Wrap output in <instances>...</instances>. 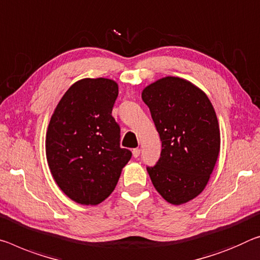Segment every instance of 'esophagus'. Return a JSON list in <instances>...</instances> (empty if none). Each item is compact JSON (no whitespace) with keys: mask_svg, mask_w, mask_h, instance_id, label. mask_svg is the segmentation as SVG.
<instances>
[{"mask_svg":"<svg viewBox=\"0 0 260 260\" xmlns=\"http://www.w3.org/2000/svg\"><path fill=\"white\" fill-rule=\"evenodd\" d=\"M132 152H133L134 157L137 158V157H139V156H140V152H141V150H140L139 148H135V149H133V151H132Z\"/></svg>","mask_w":260,"mask_h":260,"instance_id":"34e87169","label":"esophagus"}]
</instances>
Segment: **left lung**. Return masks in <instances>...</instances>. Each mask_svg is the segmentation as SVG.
<instances>
[{"label":"left lung","mask_w":260,"mask_h":260,"mask_svg":"<svg viewBox=\"0 0 260 260\" xmlns=\"http://www.w3.org/2000/svg\"><path fill=\"white\" fill-rule=\"evenodd\" d=\"M142 101L162 141L148 174L163 199L186 204L204 191L220 152V127L211 101L185 78L167 76L147 85Z\"/></svg>","instance_id":"obj_1"}]
</instances>
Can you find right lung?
<instances>
[{
    "label": "right lung",
    "mask_w": 260,
    "mask_h": 260,
    "mask_svg": "<svg viewBox=\"0 0 260 260\" xmlns=\"http://www.w3.org/2000/svg\"><path fill=\"white\" fill-rule=\"evenodd\" d=\"M118 83L82 78L57 103L46 132V158L57 186L73 201L94 206L113 192L132 152L120 148L112 117Z\"/></svg>",
    "instance_id": "1"
}]
</instances>
